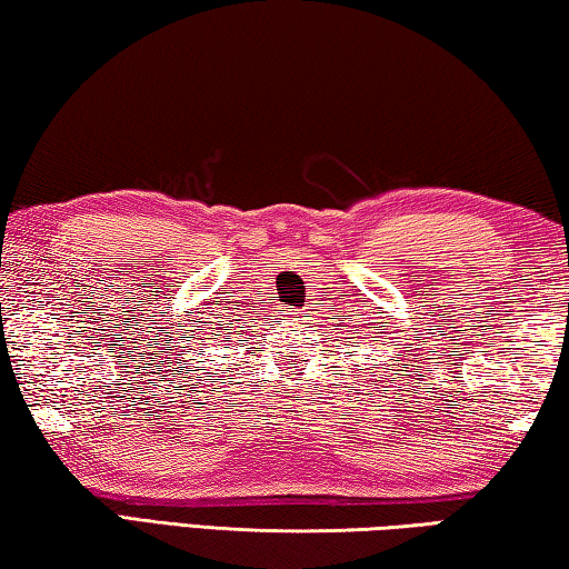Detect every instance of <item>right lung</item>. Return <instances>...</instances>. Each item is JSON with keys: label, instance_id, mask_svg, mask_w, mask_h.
<instances>
[{"label": "right lung", "instance_id": "add662e5", "mask_svg": "<svg viewBox=\"0 0 569 569\" xmlns=\"http://www.w3.org/2000/svg\"><path fill=\"white\" fill-rule=\"evenodd\" d=\"M206 336H208V328L203 326V322H200V318L178 322V330H174V333L170 336L172 346H168V351L174 356V363H180L178 369H182V371L188 369L186 358H188V361H196V358L190 353L203 351Z\"/></svg>", "mask_w": 569, "mask_h": 569}]
</instances>
